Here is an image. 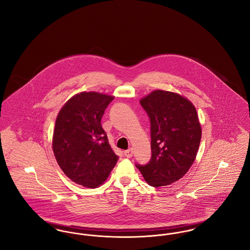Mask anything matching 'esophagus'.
<instances>
[{"mask_svg": "<svg viewBox=\"0 0 250 250\" xmlns=\"http://www.w3.org/2000/svg\"><path fill=\"white\" fill-rule=\"evenodd\" d=\"M124 155H125V156H126L127 158H130V157H132V155H133V149L129 148L128 150L125 151V152H124Z\"/></svg>", "mask_w": 250, "mask_h": 250, "instance_id": "esophagus-1", "label": "esophagus"}]
</instances>
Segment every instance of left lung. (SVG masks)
<instances>
[{"label":"left lung","instance_id":"8db88e82","mask_svg":"<svg viewBox=\"0 0 250 250\" xmlns=\"http://www.w3.org/2000/svg\"><path fill=\"white\" fill-rule=\"evenodd\" d=\"M140 102L151 124L152 157L136 167L150 186L170 185L185 176L196 159L202 139L197 110L186 97L162 90Z\"/></svg>","mask_w":250,"mask_h":250}]
</instances>
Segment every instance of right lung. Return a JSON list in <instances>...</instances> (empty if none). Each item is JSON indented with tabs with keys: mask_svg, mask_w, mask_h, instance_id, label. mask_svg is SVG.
I'll return each instance as SVG.
<instances>
[{
	"mask_svg": "<svg viewBox=\"0 0 250 250\" xmlns=\"http://www.w3.org/2000/svg\"><path fill=\"white\" fill-rule=\"evenodd\" d=\"M114 96L77 94L58 113L52 149L64 174L78 185L95 188L107 180L118 155L111 149L101 119Z\"/></svg>",
	"mask_w": 250,
	"mask_h": 250,
	"instance_id": "1",
	"label": "right lung"
}]
</instances>
